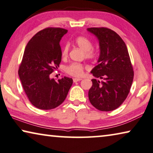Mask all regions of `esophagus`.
Segmentation results:
<instances>
[{"label":"esophagus","instance_id":"obj_1","mask_svg":"<svg viewBox=\"0 0 153 153\" xmlns=\"http://www.w3.org/2000/svg\"><path fill=\"white\" fill-rule=\"evenodd\" d=\"M73 79H74V82H77L82 80V79H81V78H77V77H74V78Z\"/></svg>","mask_w":153,"mask_h":153}]
</instances>
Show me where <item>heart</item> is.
<instances>
[{
	"label": "heart",
	"instance_id": "heart-1",
	"mask_svg": "<svg viewBox=\"0 0 153 153\" xmlns=\"http://www.w3.org/2000/svg\"><path fill=\"white\" fill-rule=\"evenodd\" d=\"M75 44L84 51L85 58L90 60H94L98 56V51L97 49L93 48V42L85 36H77L74 40ZM69 51V45L66 44L62 49V58L68 57ZM86 67L83 64L73 62L65 67V71L70 76L75 77H80L84 74V70Z\"/></svg>",
	"mask_w": 153,
	"mask_h": 153
}]
</instances>
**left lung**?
<instances>
[{"label": "left lung", "mask_w": 153, "mask_h": 153, "mask_svg": "<svg viewBox=\"0 0 153 153\" xmlns=\"http://www.w3.org/2000/svg\"><path fill=\"white\" fill-rule=\"evenodd\" d=\"M87 30L98 38L100 47L98 64L91 71L100 79H91L88 99L100 111H113L126 99L133 83L134 71L128 51L122 38L111 29L91 27Z\"/></svg>", "instance_id": "obj_1"}]
</instances>
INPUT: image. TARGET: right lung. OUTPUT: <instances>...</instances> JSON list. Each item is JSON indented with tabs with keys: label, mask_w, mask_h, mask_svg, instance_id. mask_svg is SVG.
Masks as SVG:
<instances>
[{
	"label": "right lung",
	"mask_w": 153,
	"mask_h": 153,
	"mask_svg": "<svg viewBox=\"0 0 153 153\" xmlns=\"http://www.w3.org/2000/svg\"><path fill=\"white\" fill-rule=\"evenodd\" d=\"M67 30L47 27L36 33L27 43L18 69L25 93L31 104L42 110L60 105L73 84L72 78L58 81L50 76L62 60L60 41Z\"/></svg>",
	"instance_id": "obj_1"
}]
</instances>
